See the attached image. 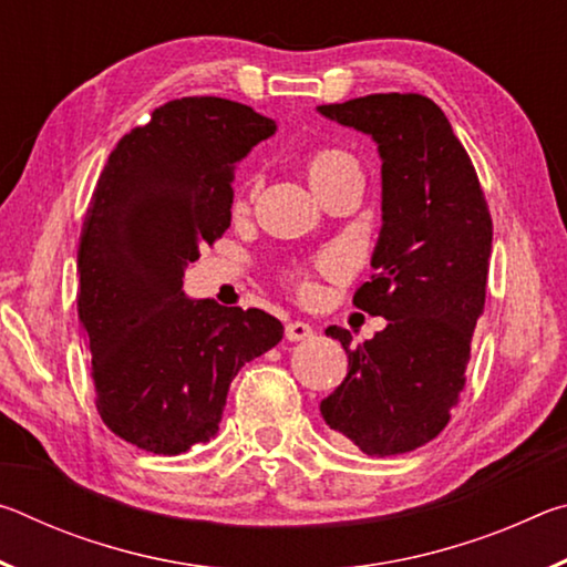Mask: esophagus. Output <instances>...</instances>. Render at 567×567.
Returning a JSON list of instances; mask_svg holds the SVG:
<instances>
[{
    "instance_id": "esophagus-1",
    "label": "esophagus",
    "mask_w": 567,
    "mask_h": 567,
    "mask_svg": "<svg viewBox=\"0 0 567 567\" xmlns=\"http://www.w3.org/2000/svg\"><path fill=\"white\" fill-rule=\"evenodd\" d=\"M312 324L310 322H302V320H295V322H287L285 328V338L290 342H300V340H307L312 338Z\"/></svg>"
}]
</instances>
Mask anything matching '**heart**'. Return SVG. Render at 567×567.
Segmentation results:
<instances>
[{
  "label": "heart",
  "instance_id": "1",
  "mask_svg": "<svg viewBox=\"0 0 567 567\" xmlns=\"http://www.w3.org/2000/svg\"><path fill=\"white\" fill-rule=\"evenodd\" d=\"M350 167H358V165H354V159L348 155V152L328 147V150H318L310 157V165H307V175H310V185L318 187L320 182L330 179V177L338 175V172L350 169ZM252 187H255V179H247V185L239 189V195H237V207L245 205V197L249 195V192H252ZM320 267H322V270H328V272H338L340 260H338V257H324ZM297 287H300L302 295L312 292V282L305 280V277H300V285H297Z\"/></svg>",
  "mask_w": 567,
  "mask_h": 567
}]
</instances>
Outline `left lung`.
<instances>
[{"label": "left lung", "instance_id": "obj_1", "mask_svg": "<svg viewBox=\"0 0 567 567\" xmlns=\"http://www.w3.org/2000/svg\"><path fill=\"white\" fill-rule=\"evenodd\" d=\"M322 117L372 137L382 159V227L372 275L352 302L388 320L372 340L330 324L348 378L320 402L330 430L364 455L410 453L440 435L465 385L485 310L493 219L445 112L422 94L322 104Z\"/></svg>", "mask_w": 567, "mask_h": 567}]
</instances>
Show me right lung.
Returning <instances> with one entry per match:
<instances>
[{
	"label": "right lung",
	"mask_w": 567,
	"mask_h": 567,
	"mask_svg": "<svg viewBox=\"0 0 567 567\" xmlns=\"http://www.w3.org/2000/svg\"><path fill=\"white\" fill-rule=\"evenodd\" d=\"M277 124L247 104L182 97L117 142L84 217L76 310L97 410L114 435L179 455L217 435L229 382L282 340L262 310L192 300L182 277L233 219L237 162Z\"/></svg>",
	"instance_id": "right-lung-1"
}]
</instances>
